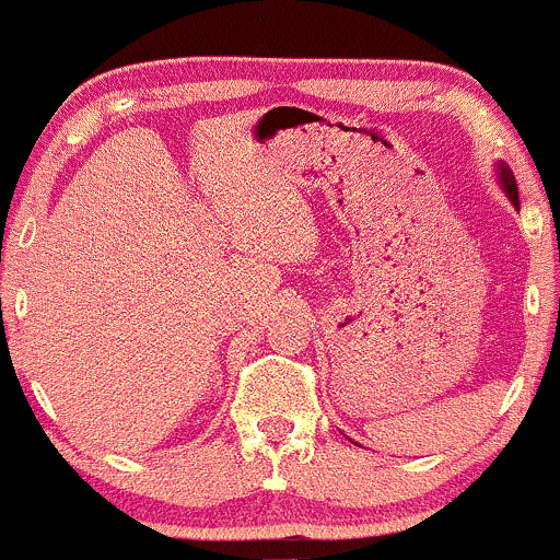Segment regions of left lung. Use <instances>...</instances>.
Masks as SVG:
<instances>
[{"instance_id":"left-lung-1","label":"left lung","mask_w":560,"mask_h":560,"mask_svg":"<svg viewBox=\"0 0 560 560\" xmlns=\"http://www.w3.org/2000/svg\"><path fill=\"white\" fill-rule=\"evenodd\" d=\"M497 173H499V182H502V186H504V195H508L510 202H513V206L518 208L521 206V202H518V184H515L513 171H510V167L504 165V162H499Z\"/></svg>"}]
</instances>
